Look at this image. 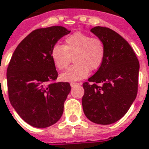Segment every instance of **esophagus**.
Listing matches in <instances>:
<instances>
[{
  "label": "esophagus",
  "instance_id": "esophagus-1",
  "mask_svg": "<svg viewBox=\"0 0 149 149\" xmlns=\"http://www.w3.org/2000/svg\"><path fill=\"white\" fill-rule=\"evenodd\" d=\"M77 85H79V83H74V82L70 83V86H71V87H74V86H77Z\"/></svg>",
  "mask_w": 149,
  "mask_h": 149
}]
</instances>
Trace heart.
<instances>
[{"mask_svg":"<svg viewBox=\"0 0 149 149\" xmlns=\"http://www.w3.org/2000/svg\"><path fill=\"white\" fill-rule=\"evenodd\" d=\"M106 56V45L97 37L83 32H76L65 38L64 44H54L51 50V58L58 70H64L70 65L73 57L75 65L62 73L63 81H77L84 79L89 70L99 69Z\"/></svg>","mask_w":149,"mask_h":149,"instance_id":"heart-1","label":"heart"}]
</instances>
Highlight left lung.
Masks as SVG:
<instances>
[{
  "instance_id": "8db88e82",
  "label": "left lung",
  "mask_w": 149,
  "mask_h": 149,
  "mask_svg": "<svg viewBox=\"0 0 149 149\" xmlns=\"http://www.w3.org/2000/svg\"><path fill=\"white\" fill-rule=\"evenodd\" d=\"M91 31L104 40L106 56L97 72L83 84V109L91 122L111 124L127 112L136 98L140 65L132 47L116 32L102 26Z\"/></svg>"
}]
</instances>
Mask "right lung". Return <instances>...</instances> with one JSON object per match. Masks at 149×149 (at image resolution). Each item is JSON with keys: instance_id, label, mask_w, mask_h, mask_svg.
I'll use <instances>...</instances> for the list:
<instances>
[{"instance_id": "add662e5", "label": "right lung", "mask_w": 149, "mask_h": 149, "mask_svg": "<svg viewBox=\"0 0 149 149\" xmlns=\"http://www.w3.org/2000/svg\"><path fill=\"white\" fill-rule=\"evenodd\" d=\"M70 31L62 26L37 29L22 40L7 69L8 97L19 116L32 127L45 128L58 122L70 94V83H55L58 72L51 50Z\"/></svg>"}]
</instances>
